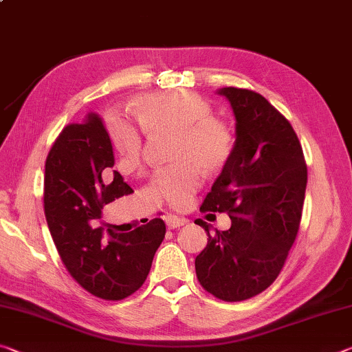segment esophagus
I'll return each instance as SVG.
<instances>
[{"instance_id":"1","label":"esophagus","mask_w":352,"mask_h":352,"mask_svg":"<svg viewBox=\"0 0 352 352\" xmlns=\"http://www.w3.org/2000/svg\"><path fill=\"white\" fill-rule=\"evenodd\" d=\"M164 220H166V225H168L169 228H180V226L188 223L186 219H180V217H175V216H168Z\"/></svg>"}]
</instances>
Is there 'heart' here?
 <instances>
[{"label": "heart", "instance_id": "heart-1", "mask_svg": "<svg viewBox=\"0 0 352 352\" xmlns=\"http://www.w3.org/2000/svg\"><path fill=\"white\" fill-rule=\"evenodd\" d=\"M140 127L147 135L172 132L170 160L174 163L155 172L153 189L170 206L184 208L201 183L202 168L216 174L233 152V132L228 124L211 115V105L190 91L152 93L132 104ZM113 147L122 169L141 164L142 133L135 124L111 116L107 122Z\"/></svg>", "mask_w": 352, "mask_h": 352}]
</instances>
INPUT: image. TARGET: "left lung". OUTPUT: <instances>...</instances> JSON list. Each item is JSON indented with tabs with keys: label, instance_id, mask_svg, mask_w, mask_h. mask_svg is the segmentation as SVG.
<instances>
[{
	"label": "left lung",
	"instance_id": "8db88e82",
	"mask_svg": "<svg viewBox=\"0 0 352 352\" xmlns=\"http://www.w3.org/2000/svg\"><path fill=\"white\" fill-rule=\"evenodd\" d=\"M236 118L233 152L200 211L226 212L231 226L210 233L195 258L199 283L223 301H243L278 278L301 222L307 166L290 122L259 93L225 87Z\"/></svg>",
	"mask_w": 352,
	"mask_h": 352
}]
</instances>
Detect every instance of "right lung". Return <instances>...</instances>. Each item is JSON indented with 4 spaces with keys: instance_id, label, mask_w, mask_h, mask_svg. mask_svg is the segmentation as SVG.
<instances>
[{
    "instance_id": "add662e5",
    "label": "right lung",
    "mask_w": 352,
    "mask_h": 352,
    "mask_svg": "<svg viewBox=\"0 0 352 352\" xmlns=\"http://www.w3.org/2000/svg\"><path fill=\"white\" fill-rule=\"evenodd\" d=\"M115 155L102 119L90 113L57 136L45 164V216L60 259L91 295L119 301L135 294L151 272L166 225L152 219L129 233L100 226L107 204L133 189L111 168Z\"/></svg>"
}]
</instances>
